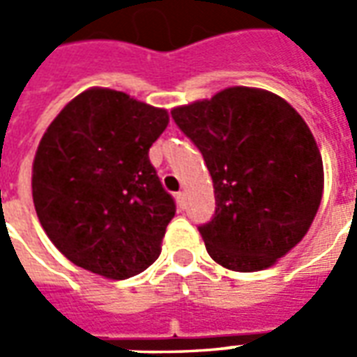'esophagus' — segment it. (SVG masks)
Segmentation results:
<instances>
[{
  "label": "esophagus",
  "instance_id": "esophagus-1",
  "mask_svg": "<svg viewBox=\"0 0 357 357\" xmlns=\"http://www.w3.org/2000/svg\"><path fill=\"white\" fill-rule=\"evenodd\" d=\"M176 199H178V204L183 208L185 206V193H178L176 195Z\"/></svg>",
  "mask_w": 357,
  "mask_h": 357
}]
</instances>
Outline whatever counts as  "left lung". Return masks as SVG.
<instances>
[{"mask_svg":"<svg viewBox=\"0 0 357 357\" xmlns=\"http://www.w3.org/2000/svg\"><path fill=\"white\" fill-rule=\"evenodd\" d=\"M172 118L212 176L216 212L199 227L212 260L260 271L296 247L323 195L321 153L304 118L279 95L243 86Z\"/></svg>","mask_w":357,"mask_h":357,"instance_id":"left-lung-1","label":"left lung"}]
</instances>
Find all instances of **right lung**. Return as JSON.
Listing matches in <instances>:
<instances>
[{
	"instance_id": "right-lung-1",
	"label": "right lung",
	"mask_w": 357,
	"mask_h": 357,
	"mask_svg": "<svg viewBox=\"0 0 357 357\" xmlns=\"http://www.w3.org/2000/svg\"><path fill=\"white\" fill-rule=\"evenodd\" d=\"M168 112L124 91L91 88L50 124L32 166L36 214L76 266L109 279L141 273L160 255L176 202L149 149Z\"/></svg>"
}]
</instances>
